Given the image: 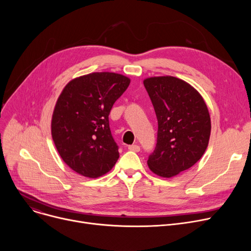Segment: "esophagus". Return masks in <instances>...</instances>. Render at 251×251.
<instances>
[{
  "instance_id": "obj_1",
  "label": "esophagus",
  "mask_w": 251,
  "mask_h": 251,
  "mask_svg": "<svg viewBox=\"0 0 251 251\" xmlns=\"http://www.w3.org/2000/svg\"><path fill=\"white\" fill-rule=\"evenodd\" d=\"M128 149H129L130 151H135V152H138V151H140V147L138 146V144H132V146H129Z\"/></svg>"
}]
</instances>
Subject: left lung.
Masks as SVG:
<instances>
[{
  "instance_id": "1",
  "label": "left lung",
  "mask_w": 251,
  "mask_h": 251,
  "mask_svg": "<svg viewBox=\"0 0 251 251\" xmlns=\"http://www.w3.org/2000/svg\"><path fill=\"white\" fill-rule=\"evenodd\" d=\"M157 119V137L148 165L171 178L191 168L203 155L210 135V118L199 91L172 76L143 81Z\"/></svg>"
}]
</instances>
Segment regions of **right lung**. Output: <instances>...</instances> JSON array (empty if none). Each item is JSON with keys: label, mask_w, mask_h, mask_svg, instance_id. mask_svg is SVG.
<instances>
[{"label": "right lung", "mask_w": 251, "mask_h": 251, "mask_svg": "<svg viewBox=\"0 0 251 251\" xmlns=\"http://www.w3.org/2000/svg\"><path fill=\"white\" fill-rule=\"evenodd\" d=\"M130 79L110 72L73 79L60 95L51 119V136L63 159L76 173L98 178L115 166L119 147L109 115Z\"/></svg>", "instance_id": "1"}]
</instances>
